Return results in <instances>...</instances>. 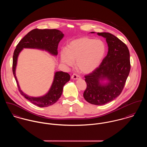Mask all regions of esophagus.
Instances as JSON below:
<instances>
[{
	"instance_id": "esophagus-1",
	"label": "esophagus",
	"mask_w": 147,
	"mask_h": 147,
	"mask_svg": "<svg viewBox=\"0 0 147 147\" xmlns=\"http://www.w3.org/2000/svg\"><path fill=\"white\" fill-rule=\"evenodd\" d=\"M79 78H80V76H79L78 75L76 74H74L72 75V76H71V78H72V79H73V80H77V79H78Z\"/></svg>"
}]
</instances>
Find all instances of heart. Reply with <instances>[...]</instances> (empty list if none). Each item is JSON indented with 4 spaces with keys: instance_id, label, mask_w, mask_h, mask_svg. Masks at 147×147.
Masks as SVG:
<instances>
[{
    "instance_id": "b5f03b06",
    "label": "heart",
    "mask_w": 147,
    "mask_h": 147,
    "mask_svg": "<svg viewBox=\"0 0 147 147\" xmlns=\"http://www.w3.org/2000/svg\"><path fill=\"white\" fill-rule=\"evenodd\" d=\"M106 51L105 43L100 40L82 37L69 42L67 50L61 51V59L68 66L76 62L78 70L84 74L94 71L101 63Z\"/></svg>"
}]
</instances>
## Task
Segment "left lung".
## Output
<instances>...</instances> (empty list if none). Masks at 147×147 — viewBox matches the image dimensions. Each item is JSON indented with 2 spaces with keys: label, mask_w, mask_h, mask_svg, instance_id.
<instances>
[{
  "label": "left lung",
  "mask_w": 147,
  "mask_h": 147,
  "mask_svg": "<svg viewBox=\"0 0 147 147\" xmlns=\"http://www.w3.org/2000/svg\"><path fill=\"white\" fill-rule=\"evenodd\" d=\"M97 34L106 38L108 52L99 67L85 76L87 85L83 96L91 104L102 105L112 101L121 93L131 65L126 44L110 33Z\"/></svg>",
  "instance_id": "left-lung-1"
}]
</instances>
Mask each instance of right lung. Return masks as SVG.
<instances>
[{
    "label": "right lung",
    "instance_id": "obj_1",
    "mask_svg": "<svg viewBox=\"0 0 147 147\" xmlns=\"http://www.w3.org/2000/svg\"><path fill=\"white\" fill-rule=\"evenodd\" d=\"M63 37V33L57 29H35L23 37L16 46L13 53L12 71L19 92L22 96L32 104L41 107L53 105L59 100L62 94L63 86L70 80V75L63 71L55 72L53 83L48 92L41 97H31L21 90L16 76L18 58L19 54L24 48L45 50L53 55L57 56L58 44Z\"/></svg>",
    "mask_w": 147,
    "mask_h": 147
}]
</instances>
